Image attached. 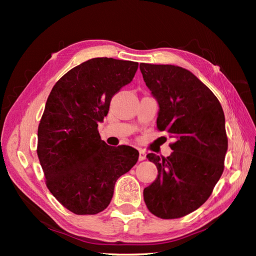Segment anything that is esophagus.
Here are the masks:
<instances>
[{"label": "esophagus", "instance_id": "34e87169", "mask_svg": "<svg viewBox=\"0 0 256 256\" xmlns=\"http://www.w3.org/2000/svg\"><path fill=\"white\" fill-rule=\"evenodd\" d=\"M144 159H146V152L144 150H140L138 151V160L142 162V160H144Z\"/></svg>", "mask_w": 256, "mask_h": 256}]
</instances>
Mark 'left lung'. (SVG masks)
I'll return each instance as SVG.
<instances>
[{"mask_svg": "<svg viewBox=\"0 0 256 256\" xmlns=\"http://www.w3.org/2000/svg\"><path fill=\"white\" fill-rule=\"evenodd\" d=\"M144 80L159 104L157 128L175 138L170 157L148 154L158 170L144 190L151 214L176 219L200 208L222 175L228 138L214 92L186 68L141 63Z\"/></svg>", "mask_w": 256, "mask_h": 256, "instance_id": "obj_1", "label": "left lung"}]
</instances>
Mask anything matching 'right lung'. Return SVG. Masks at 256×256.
Here are the masks:
<instances>
[{
	"mask_svg": "<svg viewBox=\"0 0 256 256\" xmlns=\"http://www.w3.org/2000/svg\"><path fill=\"white\" fill-rule=\"evenodd\" d=\"M138 63L97 58L56 82L38 126L37 154L50 192L76 214H96L110 203L120 176L136 164L138 151L110 146L98 132L110 100L132 81Z\"/></svg>",
	"mask_w": 256,
	"mask_h": 256,
	"instance_id": "add662e5",
	"label": "right lung"
}]
</instances>
